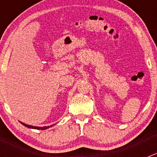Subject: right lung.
Masks as SVG:
<instances>
[{"instance_id":"add662e5","label":"right lung","mask_w":157,"mask_h":157,"mask_svg":"<svg viewBox=\"0 0 157 157\" xmlns=\"http://www.w3.org/2000/svg\"><path fill=\"white\" fill-rule=\"evenodd\" d=\"M20 123L23 124V126H25V127H28V128H32V129H37V130H46V129L49 128V127H52L53 125H55V124H53V125H51V126H48V127H34V126H30V125H27V124H26V123H22V122H20Z\"/></svg>"}]
</instances>
